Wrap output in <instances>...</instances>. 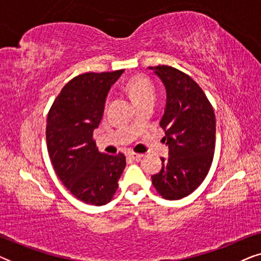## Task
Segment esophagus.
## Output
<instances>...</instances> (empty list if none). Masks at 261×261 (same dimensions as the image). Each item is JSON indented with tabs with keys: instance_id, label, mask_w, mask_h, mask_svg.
Segmentation results:
<instances>
[{
	"instance_id": "1",
	"label": "esophagus",
	"mask_w": 261,
	"mask_h": 261,
	"mask_svg": "<svg viewBox=\"0 0 261 261\" xmlns=\"http://www.w3.org/2000/svg\"><path fill=\"white\" fill-rule=\"evenodd\" d=\"M128 156H129L130 159H134V160H137V162H139V160L142 159V156H144V154H139V153L130 152V153H128Z\"/></svg>"
}]
</instances>
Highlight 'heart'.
Returning <instances> with one entry per match:
<instances>
[{
	"label": "heart",
	"instance_id": "b5f03b06",
	"mask_svg": "<svg viewBox=\"0 0 261 261\" xmlns=\"http://www.w3.org/2000/svg\"><path fill=\"white\" fill-rule=\"evenodd\" d=\"M126 90L137 105L145 99L154 98V87L152 82L144 74L132 77L126 83Z\"/></svg>",
	"mask_w": 261,
	"mask_h": 261
}]
</instances>
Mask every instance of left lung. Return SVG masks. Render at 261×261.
I'll list each match as a JSON object with an SVG mask.
<instances>
[{
    "mask_svg": "<svg viewBox=\"0 0 261 261\" xmlns=\"http://www.w3.org/2000/svg\"><path fill=\"white\" fill-rule=\"evenodd\" d=\"M165 85L166 107L160 120L169 158L152 176V184L166 199H180L197 189L208 174L215 152L216 120L209 99L187 73L172 66L148 67Z\"/></svg>",
    "mask_w": 261,
    "mask_h": 261,
    "instance_id": "obj_1",
    "label": "left lung"
}]
</instances>
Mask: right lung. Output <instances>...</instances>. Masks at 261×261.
<instances>
[{"label":"right lung","instance_id":"obj_1","mask_svg":"<svg viewBox=\"0 0 261 261\" xmlns=\"http://www.w3.org/2000/svg\"><path fill=\"white\" fill-rule=\"evenodd\" d=\"M122 72H87L72 78L47 115L46 141L53 169L67 190L87 204L112 201L126 167L122 153H101L92 137L102 120L107 95Z\"/></svg>","mask_w":261,"mask_h":261}]
</instances>
